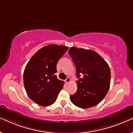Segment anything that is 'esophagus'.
<instances>
[{"label":"esophagus","mask_w":133,"mask_h":133,"mask_svg":"<svg viewBox=\"0 0 133 133\" xmlns=\"http://www.w3.org/2000/svg\"><path fill=\"white\" fill-rule=\"evenodd\" d=\"M65 83H66V84H68V83H70V82H71V79L70 77H67L66 79V80H65Z\"/></svg>","instance_id":"obj_1"}]
</instances>
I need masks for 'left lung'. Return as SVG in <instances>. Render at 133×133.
Masks as SVG:
<instances>
[{
	"mask_svg": "<svg viewBox=\"0 0 133 133\" xmlns=\"http://www.w3.org/2000/svg\"><path fill=\"white\" fill-rule=\"evenodd\" d=\"M69 54L76 68L77 90L70 96L71 102L79 108L97 105L107 95L110 86V68L97 52L91 50L71 47ZM81 75L83 77L80 78Z\"/></svg>",
	"mask_w": 133,
	"mask_h": 133,
	"instance_id": "obj_1",
	"label": "left lung"
}]
</instances>
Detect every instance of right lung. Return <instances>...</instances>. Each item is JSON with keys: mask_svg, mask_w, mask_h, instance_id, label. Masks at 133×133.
<instances>
[{"mask_svg": "<svg viewBox=\"0 0 133 133\" xmlns=\"http://www.w3.org/2000/svg\"><path fill=\"white\" fill-rule=\"evenodd\" d=\"M63 45L50 44L38 50L23 72V83L29 97L37 104L48 107L55 102L64 82L55 75L57 63L68 50Z\"/></svg>", "mask_w": 133, "mask_h": 133, "instance_id": "1", "label": "right lung"}]
</instances>
